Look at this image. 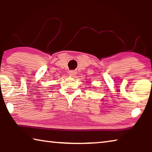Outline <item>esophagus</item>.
<instances>
[{
  "label": "esophagus",
  "mask_w": 152,
  "mask_h": 152,
  "mask_svg": "<svg viewBox=\"0 0 152 152\" xmlns=\"http://www.w3.org/2000/svg\"><path fill=\"white\" fill-rule=\"evenodd\" d=\"M77 74V72L75 70H72V71H70L69 72V75H70V76H72V77H74Z\"/></svg>",
  "instance_id": "1"
}]
</instances>
